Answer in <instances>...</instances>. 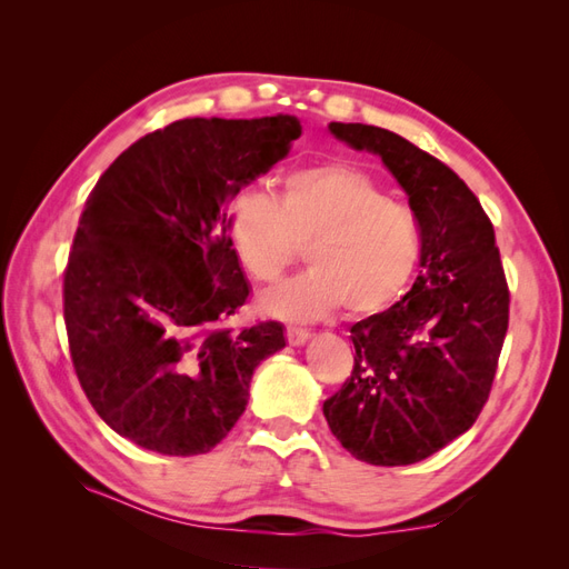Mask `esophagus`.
Here are the masks:
<instances>
[{"label":"esophagus","mask_w":569,"mask_h":569,"mask_svg":"<svg viewBox=\"0 0 569 569\" xmlns=\"http://www.w3.org/2000/svg\"><path fill=\"white\" fill-rule=\"evenodd\" d=\"M284 335H287V341L291 343V347H301V343L311 339V332L303 330V327H287Z\"/></svg>","instance_id":"obj_1"}]
</instances>
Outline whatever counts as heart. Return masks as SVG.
<instances>
[{"label": "heart", "instance_id": "1", "mask_svg": "<svg viewBox=\"0 0 569 569\" xmlns=\"http://www.w3.org/2000/svg\"><path fill=\"white\" fill-rule=\"evenodd\" d=\"M230 239L239 263L261 282L280 280L308 244L313 266L258 297L263 313L282 320H318L339 306L353 318L382 313L420 261L416 213L341 163L295 170L278 199L256 189L239 194Z\"/></svg>", "mask_w": 569, "mask_h": 569}]
</instances>
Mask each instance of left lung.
<instances>
[{"instance_id": "8db88e82", "label": "left lung", "mask_w": 569, "mask_h": 569, "mask_svg": "<svg viewBox=\"0 0 569 569\" xmlns=\"http://www.w3.org/2000/svg\"><path fill=\"white\" fill-rule=\"evenodd\" d=\"M330 130L406 189L422 270L401 301L351 327V377L322 412L353 458L412 465L468 432L489 399L510 308L501 253L472 189L432 153L385 128Z\"/></svg>"}]
</instances>
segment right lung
<instances>
[{
  "label": "right lung",
  "mask_w": 569,
  "mask_h": 569,
  "mask_svg": "<svg viewBox=\"0 0 569 569\" xmlns=\"http://www.w3.org/2000/svg\"><path fill=\"white\" fill-rule=\"evenodd\" d=\"M299 137L282 113L176 120L84 201L63 270L68 349L97 416L147 451L209 453L244 412L256 366L284 347L274 320L226 327L249 299L228 209Z\"/></svg>",
  "instance_id": "obj_1"
}]
</instances>
